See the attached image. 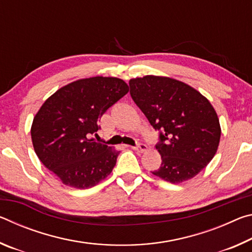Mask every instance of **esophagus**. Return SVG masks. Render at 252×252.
Listing matches in <instances>:
<instances>
[{
	"mask_svg": "<svg viewBox=\"0 0 252 252\" xmlns=\"http://www.w3.org/2000/svg\"><path fill=\"white\" fill-rule=\"evenodd\" d=\"M131 148L138 152H144L147 150V146L144 143H138L135 147H131Z\"/></svg>",
	"mask_w": 252,
	"mask_h": 252,
	"instance_id": "obj_1",
	"label": "esophagus"
}]
</instances>
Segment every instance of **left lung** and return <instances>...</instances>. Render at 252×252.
<instances>
[{"label": "left lung", "mask_w": 252, "mask_h": 252, "mask_svg": "<svg viewBox=\"0 0 252 252\" xmlns=\"http://www.w3.org/2000/svg\"><path fill=\"white\" fill-rule=\"evenodd\" d=\"M130 94L156 131L161 165L155 176L174 183L189 180L215 157L221 129L215 109L190 85L165 76L132 79Z\"/></svg>", "instance_id": "left-lung-1"}]
</instances>
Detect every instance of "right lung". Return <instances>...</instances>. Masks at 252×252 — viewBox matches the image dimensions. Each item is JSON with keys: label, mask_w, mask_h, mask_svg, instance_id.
Listing matches in <instances>:
<instances>
[{"label": "right lung", "mask_w": 252, "mask_h": 252, "mask_svg": "<svg viewBox=\"0 0 252 252\" xmlns=\"http://www.w3.org/2000/svg\"><path fill=\"white\" fill-rule=\"evenodd\" d=\"M129 92L118 78L78 80L51 95L33 119L36 156L65 186L88 189L112 172L120 151L95 142L101 117Z\"/></svg>", "instance_id": "right-lung-1"}]
</instances>
